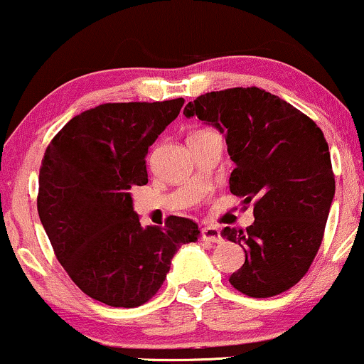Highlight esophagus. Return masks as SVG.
I'll return each mask as SVG.
<instances>
[{"label": "esophagus", "instance_id": "1", "mask_svg": "<svg viewBox=\"0 0 364 364\" xmlns=\"http://www.w3.org/2000/svg\"><path fill=\"white\" fill-rule=\"evenodd\" d=\"M200 238H203V242H208V243L223 242L221 232L218 228H215V226H204V228L200 230Z\"/></svg>", "mask_w": 364, "mask_h": 364}]
</instances>
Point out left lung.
Wrapping results in <instances>:
<instances>
[{"instance_id": "8db88e82", "label": "left lung", "mask_w": 364, "mask_h": 364, "mask_svg": "<svg viewBox=\"0 0 364 364\" xmlns=\"http://www.w3.org/2000/svg\"><path fill=\"white\" fill-rule=\"evenodd\" d=\"M223 132L235 161L230 191L254 200V225L226 226L245 250L230 283L252 298L288 291L309 272L322 243L336 192L323 132L309 115L257 87L199 95L183 109Z\"/></svg>"}]
</instances>
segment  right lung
<instances>
[{
    "instance_id": "1",
    "label": "right lung",
    "mask_w": 364,
    "mask_h": 364,
    "mask_svg": "<svg viewBox=\"0 0 364 364\" xmlns=\"http://www.w3.org/2000/svg\"><path fill=\"white\" fill-rule=\"evenodd\" d=\"M182 105L102 104L75 115L46 149L38 216L64 271L93 300L121 309L149 301L178 247L199 238L187 218L143 228L132 211L131 191L148 183V148Z\"/></svg>"
}]
</instances>
